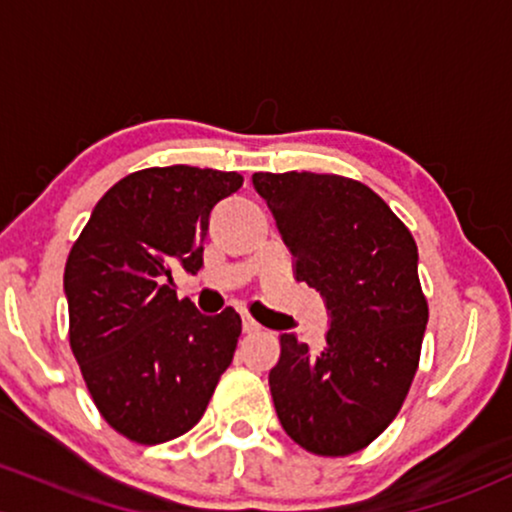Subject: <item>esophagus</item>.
Returning a JSON list of instances; mask_svg holds the SVG:
<instances>
[{
    "instance_id": "34e87169",
    "label": "esophagus",
    "mask_w": 512,
    "mask_h": 512,
    "mask_svg": "<svg viewBox=\"0 0 512 512\" xmlns=\"http://www.w3.org/2000/svg\"><path fill=\"white\" fill-rule=\"evenodd\" d=\"M260 330H262L260 322L252 320L250 315H243V332H245V334H255V332H260Z\"/></svg>"
}]
</instances>
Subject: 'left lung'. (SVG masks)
I'll use <instances>...</instances> for the list:
<instances>
[{
  "mask_svg": "<svg viewBox=\"0 0 512 512\" xmlns=\"http://www.w3.org/2000/svg\"><path fill=\"white\" fill-rule=\"evenodd\" d=\"M293 255L320 291L330 330L320 349L281 334L269 390L281 426L315 455L373 443L402 409L419 368L428 303L409 228L363 182L342 175L255 173Z\"/></svg>",
  "mask_w": 512,
  "mask_h": 512,
  "instance_id": "1",
  "label": "left lung"
}]
</instances>
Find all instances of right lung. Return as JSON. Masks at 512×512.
Returning <instances> with one entry per match:
<instances>
[{"mask_svg":"<svg viewBox=\"0 0 512 512\" xmlns=\"http://www.w3.org/2000/svg\"><path fill=\"white\" fill-rule=\"evenodd\" d=\"M240 185L233 170H137L105 192L69 252V344L103 419L134 443L190 431L231 366L240 315L178 301L173 269H202L211 209Z\"/></svg>","mask_w":512,"mask_h":512,"instance_id":"1","label":"right lung"}]
</instances>
